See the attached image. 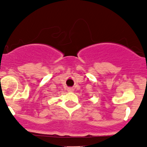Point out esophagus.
Returning <instances> with one entry per match:
<instances>
[{"instance_id":"obj_1","label":"esophagus","mask_w":147,"mask_h":147,"mask_svg":"<svg viewBox=\"0 0 147 147\" xmlns=\"http://www.w3.org/2000/svg\"><path fill=\"white\" fill-rule=\"evenodd\" d=\"M74 90V89L73 88H67V91H68V92H73Z\"/></svg>"}]
</instances>
